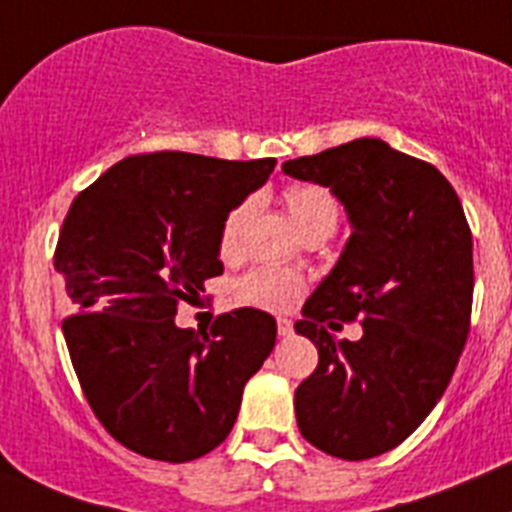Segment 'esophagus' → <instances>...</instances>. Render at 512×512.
<instances>
[{
	"mask_svg": "<svg viewBox=\"0 0 512 512\" xmlns=\"http://www.w3.org/2000/svg\"><path fill=\"white\" fill-rule=\"evenodd\" d=\"M294 333V322L286 320V317H278V336L289 338Z\"/></svg>",
	"mask_w": 512,
	"mask_h": 512,
	"instance_id": "34e87169",
	"label": "esophagus"
}]
</instances>
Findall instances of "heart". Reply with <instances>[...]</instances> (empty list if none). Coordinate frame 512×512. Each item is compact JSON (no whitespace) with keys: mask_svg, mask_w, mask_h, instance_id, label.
Returning a JSON list of instances; mask_svg holds the SVG:
<instances>
[{"mask_svg":"<svg viewBox=\"0 0 512 512\" xmlns=\"http://www.w3.org/2000/svg\"><path fill=\"white\" fill-rule=\"evenodd\" d=\"M283 203L289 208V216L299 234L317 226H333L338 221V205L328 190H322L317 184H294L283 192ZM252 213V203H239L229 210V216L223 218L221 226V247L223 257H234L242 247L244 226ZM307 283L302 276H296L294 270L286 268H257L249 270L242 281L236 283V296L239 302L249 307L268 309V312H286L302 299Z\"/></svg>","mask_w":512,"mask_h":512,"instance_id":"b5f03b06","label":"heart"}]
</instances>
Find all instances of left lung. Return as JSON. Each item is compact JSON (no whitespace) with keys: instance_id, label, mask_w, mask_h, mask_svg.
I'll use <instances>...</instances> for the list:
<instances>
[{"instance_id":"obj_1","label":"left lung","mask_w":512,"mask_h":512,"mask_svg":"<svg viewBox=\"0 0 512 512\" xmlns=\"http://www.w3.org/2000/svg\"><path fill=\"white\" fill-rule=\"evenodd\" d=\"M330 187L351 236L294 330L320 362L296 388L299 432L322 453L364 461L401 445L437 406L468 338L471 229L450 182L377 137L283 163ZM359 316V342L329 328Z\"/></svg>"}]
</instances>
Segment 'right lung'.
Instances as JSON below:
<instances>
[{
    "label": "right lung",
    "instance_id": "right-lung-1",
    "mask_svg": "<svg viewBox=\"0 0 512 512\" xmlns=\"http://www.w3.org/2000/svg\"><path fill=\"white\" fill-rule=\"evenodd\" d=\"M273 169L276 158L161 150L114 163L72 200L54 252L77 312L64 341L90 409L124 448L184 463L229 437L276 320L242 307L195 333L174 315L221 276L223 218Z\"/></svg>",
    "mask_w": 512,
    "mask_h": 512
}]
</instances>
